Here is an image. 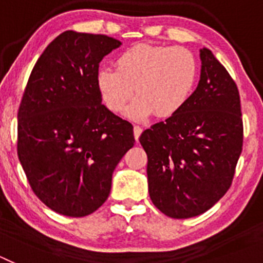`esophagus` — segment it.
I'll return each mask as SVG.
<instances>
[{"label": "esophagus", "instance_id": "1", "mask_svg": "<svg viewBox=\"0 0 263 263\" xmlns=\"http://www.w3.org/2000/svg\"><path fill=\"white\" fill-rule=\"evenodd\" d=\"M133 130H134V138H136V141H138L139 136H141V133H142V127L138 126V125H136Z\"/></svg>", "mask_w": 263, "mask_h": 263}]
</instances>
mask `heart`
Listing matches in <instances>:
<instances>
[{
	"instance_id": "1",
	"label": "heart",
	"mask_w": 263,
	"mask_h": 263,
	"mask_svg": "<svg viewBox=\"0 0 263 263\" xmlns=\"http://www.w3.org/2000/svg\"><path fill=\"white\" fill-rule=\"evenodd\" d=\"M197 62L184 47L138 43L126 48L116 59V68L101 67L97 84L109 109L142 121L153 115L160 118L175 116L191 99L197 80Z\"/></svg>"
}]
</instances>
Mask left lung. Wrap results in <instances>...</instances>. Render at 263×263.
Segmentation results:
<instances>
[{
    "label": "left lung",
    "instance_id": "obj_1",
    "mask_svg": "<svg viewBox=\"0 0 263 263\" xmlns=\"http://www.w3.org/2000/svg\"><path fill=\"white\" fill-rule=\"evenodd\" d=\"M197 88L184 108L146 129L148 195L162 213L190 218L212 208L229 190L242 152L240 93L225 67L200 50Z\"/></svg>",
    "mask_w": 263,
    "mask_h": 263
}]
</instances>
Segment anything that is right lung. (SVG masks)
Returning a JSON list of instances; mask_svg holds the SVG:
<instances>
[{"label":"right lung","mask_w":263,"mask_h":263,"mask_svg":"<svg viewBox=\"0 0 263 263\" xmlns=\"http://www.w3.org/2000/svg\"><path fill=\"white\" fill-rule=\"evenodd\" d=\"M121 42L68 30L42 52L18 109L17 153L31 190L55 212L90 215L133 147V125L103 105L100 62Z\"/></svg>","instance_id":"add662e5"}]
</instances>
